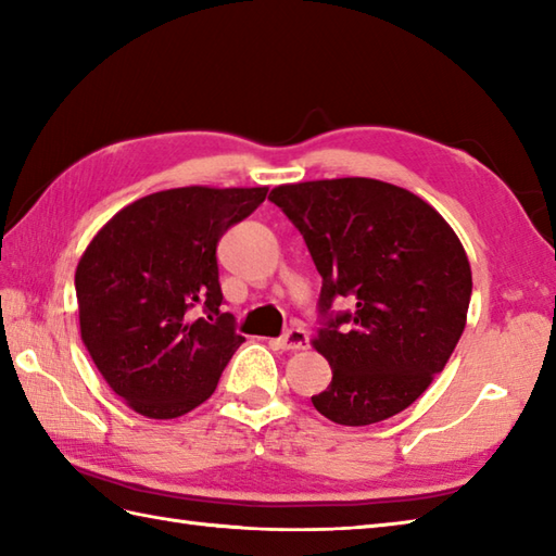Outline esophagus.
I'll list each match as a JSON object with an SVG mask.
<instances>
[{
  "label": "esophagus",
  "mask_w": 556,
  "mask_h": 556,
  "mask_svg": "<svg viewBox=\"0 0 556 556\" xmlns=\"http://www.w3.org/2000/svg\"><path fill=\"white\" fill-rule=\"evenodd\" d=\"M308 341H311V337L303 327H289L287 332L277 339V346L285 351H303V349H308Z\"/></svg>",
  "instance_id": "34e87169"
}]
</instances>
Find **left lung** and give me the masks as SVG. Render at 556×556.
I'll use <instances>...</instances> for the list:
<instances>
[{
  "label": "left lung",
  "mask_w": 556,
  "mask_h": 556,
  "mask_svg": "<svg viewBox=\"0 0 556 556\" xmlns=\"http://www.w3.org/2000/svg\"><path fill=\"white\" fill-rule=\"evenodd\" d=\"M269 200L323 277L313 346L332 365V382L313 406L339 425L396 416L464 334L473 279L458 236L406 188L363 176L277 186ZM337 298L354 308L332 312Z\"/></svg>",
  "instance_id": "obj_1"
}]
</instances>
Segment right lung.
Listing matches in <instances>:
<instances>
[{
	"label": "right lung",
	"instance_id": "right-lung-1",
	"mask_svg": "<svg viewBox=\"0 0 556 556\" xmlns=\"http://www.w3.org/2000/svg\"><path fill=\"white\" fill-rule=\"evenodd\" d=\"M265 195V186L152 193L116 212L83 253L80 339L140 416L179 418L203 404L245 341L222 313L217 243Z\"/></svg>",
	"mask_w": 556,
	"mask_h": 556
}]
</instances>
